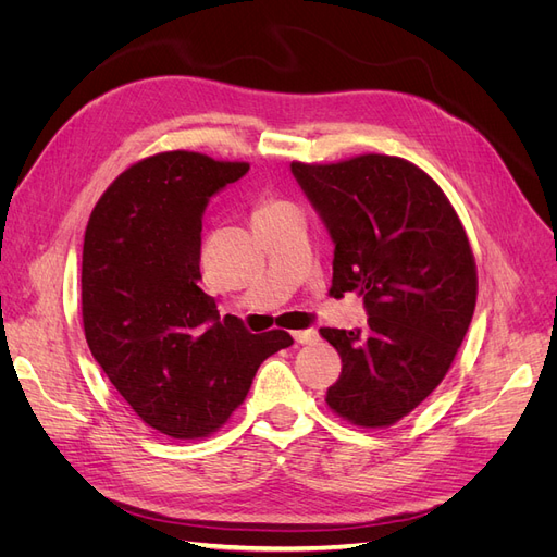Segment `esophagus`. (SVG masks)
I'll list each match as a JSON object with an SVG mask.
<instances>
[{
  "label": "esophagus",
  "instance_id": "34e87169",
  "mask_svg": "<svg viewBox=\"0 0 557 557\" xmlns=\"http://www.w3.org/2000/svg\"><path fill=\"white\" fill-rule=\"evenodd\" d=\"M293 336H295L297 344H313V342H318V332L313 327L297 330V332H293Z\"/></svg>",
  "mask_w": 557,
  "mask_h": 557
}]
</instances>
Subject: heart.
Wrapping results in <instances>:
<instances>
[{
  "label": "heart",
  "instance_id": "b5f03b06",
  "mask_svg": "<svg viewBox=\"0 0 557 557\" xmlns=\"http://www.w3.org/2000/svg\"><path fill=\"white\" fill-rule=\"evenodd\" d=\"M288 207H290L288 201H283V199L262 197V199L258 201V205H256V209H252V223L260 221V218L274 215V213H278V211H283V209H288Z\"/></svg>",
  "mask_w": 557,
  "mask_h": 557
}]
</instances>
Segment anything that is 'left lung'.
I'll list each match as a JSON object with an SVG mask.
<instances>
[{"label":"left lung","mask_w":557,"mask_h":557,"mask_svg":"<svg viewBox=\"0 0 557 557\" xmlns=\"http://www.w3.org/2000/svg\"><path fill=\"white\" fill-rule=\"evenodd\" d=\"M334 242L332 297L358 293L364 330L320 327L342 356L327 407L360 428L411 413L450 369L476 307V262L448 197L416 164L367 153L293 162Z\"/></svg>","instance_id":"8db88e82"}]
</instances>
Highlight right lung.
<instances>
[{
    "instance_id": "right-lung-1",
    "label": "right lung",
    "mask_w": 557,
    "mask_h": 557,
    "mask_svg": "<svg viewBox=\"0 0 557 557\" xmlns=\"http://www.w3.org/2000/svg\"><path fill=\"white\" fill-rule=\"evenodd\" d=\"M248 172L190 150L132 164L99 197L83 242V330L92 358L146 425L199 440L227 423L258 367L288 348L250 334L199 288L209 197Z\"/></svg>"
}]
</instances>
